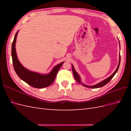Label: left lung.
Masks as SVG:
<instances>
[{
    "instance_id": "left-lung-1",
    "label": "left lung",
    "mask_w": 131,
    "mask_h": 131,
    "mask_svg": "<svg viewBox=\"0 0 131 131\" xmlns=\"http://www.w3.org/2000/svg\"><path fill=\"white\" fill-rule=\"evenodd\" d=\"M120 61H121V56H120H120H119V62H118V66L117 67L116 69L115 70V71L114 72V73L110 76L109 78H108L107 79H105L104 80L102 81L101 82H100V83H98V84L95 85H93V86H88L86 85H85L83 84V83L81 82V78L79 76V75L77 73L76 71L74 69V68L73 66L72 65V70H73V73L74 74V79H75V80H76L78 83L79 84H81L82 85H83L84 86L86 87V88H91V89H97V88H102V87L104 86V85H105L106 84H108V83L112 80V78L114 77V75H115V74L116 73V72H117V70L118 69V68H119V66H120Z\"/></svg>"
}]
</instances>
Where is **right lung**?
Returning <instances> with one entry per match:
<instances>
[{
  "label": "right lung",
  "mask_w": 131,
  "mask_h": 131,
  "mask_svg": "<svg viewBox=\"0 0 131 131\" xmlns=\"http://www.w3.org/2000/svg\"><path fill=\"white\" fill-rule=\"evenodd\" d=\"M18 32V31H17L15 35L13 43H12L11 49L12 59H13V66L16 73L21 80L33 88L42 89L49 86L54 81L58 70L64 62L55 66L50 73L45 75L31 72L26 69L18 61L16 52L15 44Z\"/></svg>",
  "instance_id": "obj_1"
}]
</instances>
